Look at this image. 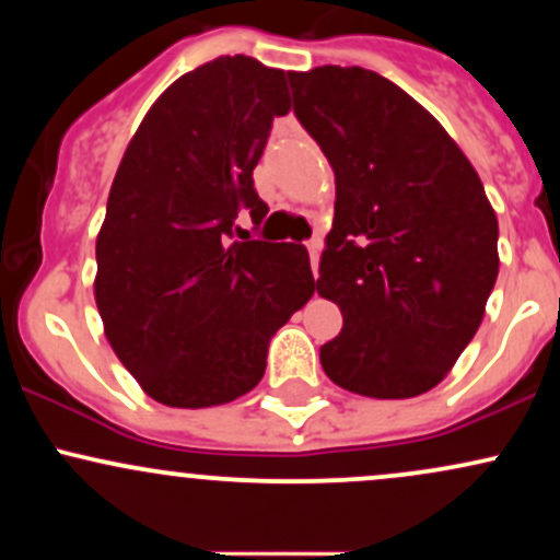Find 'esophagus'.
<instances>
[{
  "label": "esophagus",
  "mask_w": 560,
  "mask_h": 560,
  "mask_svg": "<svg viewBox=\"0 0 560 560\" xmlns=\"http://www.w3.org/2000/svg\"><path fill=\"white\" fill-rule=\"evenodd\" d=\"M307 253H311V266L313 273H318V258H320V240L307 242Z\"/></svg>",
  "instance_id": "esophagus-1"
}]
</instances>
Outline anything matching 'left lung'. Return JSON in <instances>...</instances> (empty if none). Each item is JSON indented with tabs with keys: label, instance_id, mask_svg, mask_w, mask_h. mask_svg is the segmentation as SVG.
<instances>
[{
	"label": "left lung",
	"instance_id": "obj_1",
	"mask_svg": "<svg viewBox=\"0 0 560 560\" xmlns=\"http://www.w3.org/2000/svg\"><path fill=\"white\" fill-rule=\"evenodd\" d=\"M289 83L337 184L316 289L345 324L320 347V365L355 395H423L485 318L498 215L455 139L384 75L320 66Z\"/></svg>",
	"mask_w": 560,
	"mask_h": 560
}]
</instances>
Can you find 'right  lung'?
<instances>
[{
	"label": "right lung",
	"mask_w": 560,
	"mask_h": 560,
	"mask_svg": "<svg viewBox=\"0 0 560 560\" xmlns=\"http://www.w3.org/2000/svg\"><path fill=\"white\" fill-rule=\"evenodd\" d=\"M287 75L234 55L184 73L126 147L96 234L94 300L152 400L213 408L258 387L276 329L313 298L307 249L236 242L268 213L253 186Z\"/></svg>",
	"instance_id": "1"
}]
</instances>
